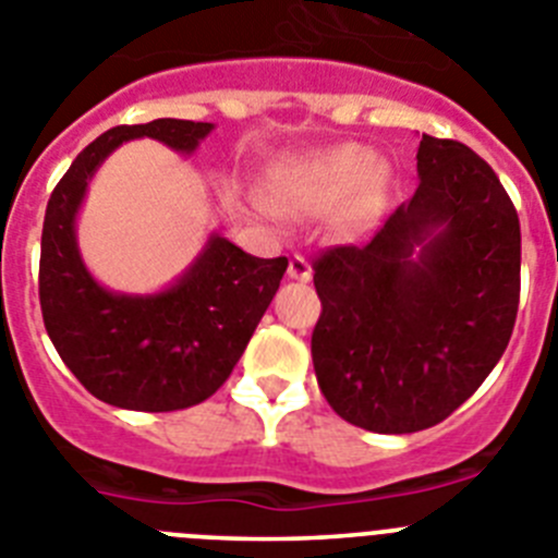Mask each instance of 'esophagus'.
Returning a JSON list of instances; mask_svg holds the SVG:
<instances>
[{"label": "esophagus", "mask_w": 558, "mask_h": 558, "mask_svg": "<svg viewBox=\"0 0 558 558\" xmlns=\"http://www.w3.org/2000/svg\"><path fill=\"white\" fill-rule=\"evenodd\" d=\"M311 264L308 258H303V255H294V258L289 260V278L291 280H300V283H308L311 280Z\"/></svg>", "instance_id": "esophagus-1"}]
</instances>
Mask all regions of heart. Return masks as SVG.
<instances>
[{"label":"heart","instance_id":"b5f03b06","mask_svg":"<svg viewBox=\"0 0 558 558\" xmlns=\"http://www.w3.org/2000/svg\"><path fill=\"white\" fill-rule=\"evenodd\" d=\"M386 189V172L378 167L373 149L361 144H339L319 149L294 160L272 178V194L286 208L325 214L359 192L353 208L344 217V228L361 230L366 219L380 208ZM264 214L275 217L269 205H260Z\"/></svg>","mask_w":558,"mask_h":558}]
</instances>
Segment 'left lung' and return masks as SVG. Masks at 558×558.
<instances>
[{
  "mask_svg": "<svg viewBox=\"0 0 558 558\" xmlns=\"http://www.w3.org/2000/svg\"><path fill=\"white\" fill-rule=\"evenodd\" d=\"M416 174L373 242L314 260L316 380L341 420L375 434L453 414L504 355L520 303V219L489 163L423 133Z\"/></svg>",
  "mask_w": 558,
  "mask_h": 558,
  "instance_id": "left-lung-1",
  "label": "left lung"
}]
</instances>
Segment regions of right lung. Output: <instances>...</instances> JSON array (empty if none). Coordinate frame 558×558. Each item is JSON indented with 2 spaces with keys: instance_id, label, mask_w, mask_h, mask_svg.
<instances>
[{
  "instance_id": "add662e5",
  "label": "right lung",
  "mask_w": 558,
  "mask_h": 558,
  "mask_svg": "<svg viewBox=\"0 0 558 558\" xmlns=\"http://www.w3.org/2000/svg\"><path fill=\"white\" fill-rule=\"evenodd\" d=\"M210 130V122L185 119L108 130L74 158L49 197L38 272L44 325L63 364L102 403L178 411L208 400L242 359L289 267L210 233L192 267L158 294L110 291L85 269L74 225L102 160L133 138L192 155Z\"/></svg>"
}]
</instances>
